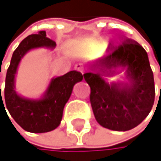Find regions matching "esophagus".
Segmentation results:
<instances>
[{
    "label": "esophagus",
    "instance_id": "34e87169",
    "mask_svg": "<svg viewBox=\"0 0 161 161\" xmlns=\"http://www.w3.org/2000/svg\"><path fill=\"white\" fill-rule=\"evenodd\" d=\"M74 69L77 70V71H79V72H81V73L84 72V67H83L82 64H76L74 66Z\"/></svg>",
    "mask_w": 161,
    "mask_h": 161
}]
</instances>
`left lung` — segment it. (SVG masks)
I'll list each match as a JSON object with an SVG mask.
<instances>
[{"instance_id":"8db88e82","label":"left lung","mask_w":161,"mask_h":161,"mask_svg":"<svg viewBox=\"0 0 161 161\" xmlns=\"http://www.w3.org/2000/svg\"><path fill=\"white\" fill-rule=\"evenodd\" d=\"M95 65L109 69L127 67L132 81L130 86L119 88L117 84L107 83L97 73L83 75L91 88L90 101L96 121L114 131L136 127L151 112L155 101L154 74L146 50L137 42L127 39Z\"/></svg>"}]
</instances>
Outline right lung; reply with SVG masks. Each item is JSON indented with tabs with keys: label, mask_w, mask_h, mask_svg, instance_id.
Masks as SVG:
<instances>
[{
	"label": "right lung",
	"mask_w": 161,
	"mask_h": 161,
	"mask_svg": "<svg viewBox=\"0 0 161 161\" xmlns=\"http://www.w3.org/2000/svg\"><path fill=\"white\" fill-rule=\"evenodd\" d=\"M56 43L47 38L45 31L31 34L25 38L13 52L7 69L4 86V102L0 87V105L5 103L12 118L21 127L30 133H47L60 125L63 110L68 102L75 83L83 79L81 72L71 70L63 76L51 80L45 97L41 100H29L19 96L14 90V78L22 57L31 48L54 47ZM5 110V108H4Z\"/></svg>",
	"instance_id": "add662e5"
}]
</instances>
